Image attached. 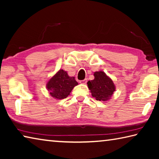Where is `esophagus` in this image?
Masks as SVG:
<instances>
[{
  "label": "esophagus",
  "instance_id": "34e87169",
  "mask_svg": "<svg viewBox=\"0 0 159 159\" xmlns=\"http://www.w3.org/2000/svg\"><path fill=\"white\" fill-rule=\"evenodd\" d=\"M80 83H82V84H85L87 83V79H84V80H81L79 81Z\"/></svg>",
  "mask_w": 159,
  "mask_h": 159
}]
</instances>
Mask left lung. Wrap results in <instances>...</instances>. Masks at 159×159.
<instances>
[{
  "label": "left lung",
  "mask_w": 159,
  "mask_h": 159,
  "mask_svg": "<svg viewBox=\"0 0 159 159\" xmlns=\"http://www.w3.org/2000/svg\"><path fill=\"white\" fill-rule=\"evenodd\" d=\"M94 76L95 79L87 83L92 96L96 100H108L115 91V85L112 80L103 71L95 72Z\"/></svg>",
  "instance_id": "8db88e82"
}]
</instances>
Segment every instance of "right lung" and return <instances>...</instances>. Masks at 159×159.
Instances as JSON below:
<instances>
[{"label":"right lung","instance_id":"obj_1","mask_svg":"<svg viewBox=\"0 0 159 159\" xmlns=\"http://www.w3.org/2000/svg\"><path fill=\"white\" fill-rule=\"evenodd\" d=\"M78 85L74 77L68 76L66 71L60 69L47 83V89L54 98L61 99L66 98L75 86Z\"/></svg>","mask_w":159,"mask_h":159}]
</instances>
